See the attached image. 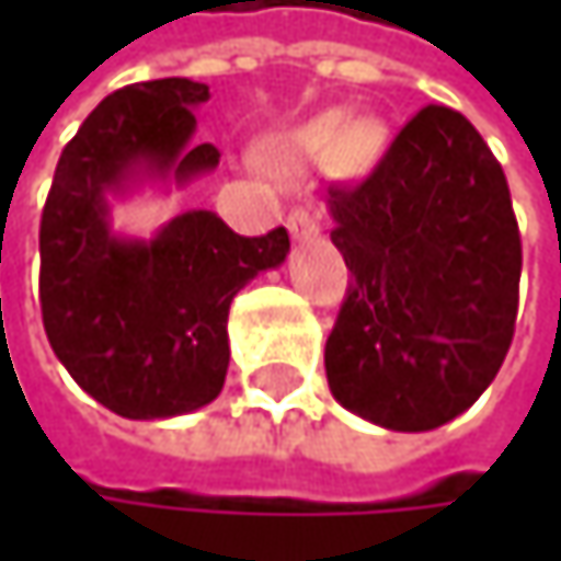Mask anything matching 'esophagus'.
<instances>
[{"mask_svg": "<svg viewBox=\"0 0 561 561\" xmlns=\"http://www.w3.org/2000/svg\"><path fill=\"white\" fill-rule=\"evenodd\" d=\"M288 233H291L295 240H314V237L321 233V227H318L311 207H295V210L288 214Z\"/></svg>", "mask_w": 561, "mask_h": 561, "instance_id": "obj_1", "label": "esophagus"}]
</instances>
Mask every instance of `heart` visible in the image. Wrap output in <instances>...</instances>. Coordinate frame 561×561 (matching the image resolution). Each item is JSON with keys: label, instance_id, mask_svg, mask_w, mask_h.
<instances>
[{"label": "heart", "instance_id": "1", "mask_svg": "<svg viewBox=\"0 0 561 561\" xmlns=\"http://www.w3.org/2000/svg\"><path fill=\"white\" fill-rule=\"evenodd\" d=\"M383 149L387 129L374 119H351L344 110L308 119L285 142V152L295 165H328L341 159V165L351 171L374 169Z\"/></svg>", "mask_w": 561, "mask_h": 561}]
</instances>
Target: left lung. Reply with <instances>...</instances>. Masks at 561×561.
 <instances>
[{"label": "left lung", "mask_w": 561, "mask_h": 561, "mask_svg": "<svg viewBox=\"0 0 561 561\" xmlns=\"http://www.w3.org/2000/svg\"><path fill=\"white\" fill-rule=\"evenodd\" d=\"M351 288L324 347L334 399L390 432H432L488 390L519 301L504 169L448 106H425L364 184L328 187Z\"/></svg>", "instance_id": "1"}]
</instances>
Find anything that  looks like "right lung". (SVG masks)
Here are the masks:
<instances>
[{"label":"right lung","mask_w":561,"mask_h":561,"mask_svg":"<svg viewBox=\"0 0 561 561\" xmlns=\"http://www.w3.org/2000/svg\"><path fill=\"white\" fill-rule=\"evenodd\" d=\"M207 83L165 77L110 93L60 152L42 214V318L77 387L123 419H174L224 390L233 295L288 256L285 227L233 233L184 210L152 237L113 227V204L181 191L220 165L194 142Z\"/></svg>","instance_id":"add662e5"}]
</instances>
